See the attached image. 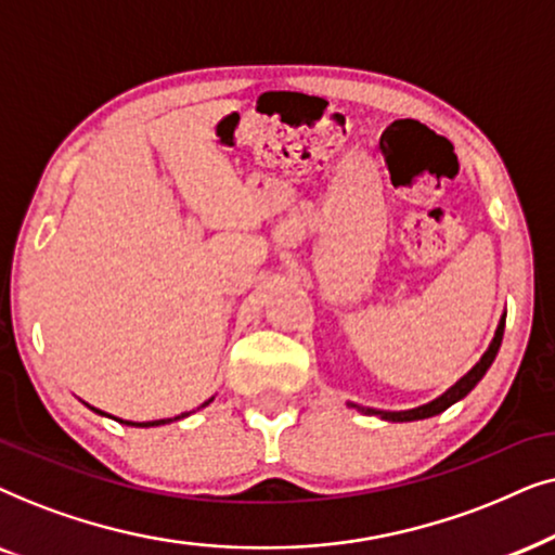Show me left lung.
<instances>
[{"mask_svg": "<svg viewBox=\"0 0 555 555\" xmlns=\"http://www.w3.org/2000/svg\"><path fill=\"white\" fill-rule=\"evenodd\" d=\"M502 332H505V317H502V320H500L498 332H494L492 343H490V347H487V352L482 354V360H479V363H477L475 367H472V371H469L467 375H464L462 380H456L454 386L449 388L444 396H439L437 401H431V403H426V405H418V409H411V411H373V409H363V411H365V413H375V416H380V418H386V421H418V418L437 416V413L447 411L452 403L462 401V398L467 396L469 390L475 388L479 380H482V375H485L487 371H490L494 354H498L500 345H502Z\"/></svg>", "mask_w": 555, "mask_h": 555, "instance_id": "left-lung-1", "label": "left lung"}]
</instances>
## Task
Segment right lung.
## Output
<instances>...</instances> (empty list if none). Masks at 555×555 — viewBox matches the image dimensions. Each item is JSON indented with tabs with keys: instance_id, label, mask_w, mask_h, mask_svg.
<instances>
[{
	"instance_id": "obj_1",
	"label": "right lung",
	"mask_w": 555,
	"mask_h": 555,
	"mask_svg": "<svg viewBox=\"0 0 555 555\" xmlns=\"http://www.w3.org/2000/svg\"><path fill=\"white\" fill-rule=\"evenodd\" d=\"M212 401V398H210ZM210 401H205L203 405H208ZM95 411V409H93ZM95 413H103V411H95ZM103 416H106V413H103ZM188 416V413H182V416H175V418H159V421H146V424H134V421H121V418H116V421H121V424H127V426H162V424H169V421H177V418H184Z\"/></svg>"
}]
</instances>
